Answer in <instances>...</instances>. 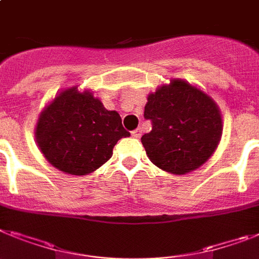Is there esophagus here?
<instances>
[{"instance_id": "34e87169", "label": "esophagus", "mask_w": 259, "mask_h": 259, "mask_svg": "<svg viewBox=\"0 0 259 259\" xmlns=\"http://www.w3.org/2000/svg\"><path fill=\"white\" fill-rule=\"evenodd\" d=\"M131 135H132V138L139 139L141 136V131H140V130H135V131L131 132Z\"/></svg>"}]
</instances>
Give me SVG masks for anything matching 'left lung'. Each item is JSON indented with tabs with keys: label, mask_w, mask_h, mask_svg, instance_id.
Instances as JSON below:
<instances>
[{
	"label": "left lung",
	"mask_w": 259,
	"mask_h": 259,
	"mask_svg": "<svg viewBox=\"0 0 259 259\" xmlns=\"http://www.w3.org/2000/svg\"><path fill=\"white\" fill-rule=\"evenodd\" d=\"M144 118L152 131L143 135L149 160L173 174H186L202 166L222 138V115L202 90L173 79L149 94Z\"/></svg>",
	"instance_id": "8db88e82"
}]
</instances>
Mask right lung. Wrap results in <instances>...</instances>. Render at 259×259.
I'll list each match as a JSON object with an SVG mask.
<instances>
[{
	"instance_id": "obj_1",
	"label": "right lung",
	"mask_w": 259,
	"mask_h": 259,
	"mask_svg": "<svg viewBox=\"0 0 259 259\" xmlns=\"http://www.w3.org/2000/svg\"><path fill=\"white\" fill-rule=\"evenodd\" d=\"M41 153L56 169L85 176L107 162L115 144L130 132L116 111H108L92 93L64 90L44 108L36 125Z\"/></svg>"
}]
</instances>
